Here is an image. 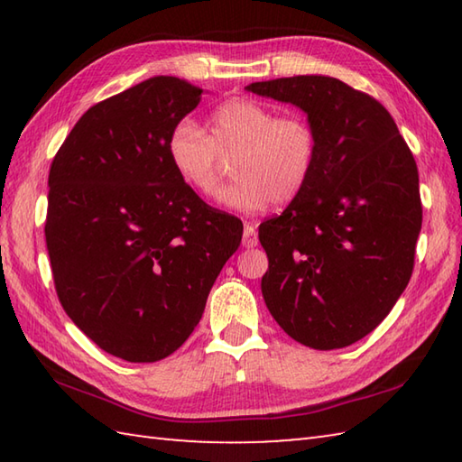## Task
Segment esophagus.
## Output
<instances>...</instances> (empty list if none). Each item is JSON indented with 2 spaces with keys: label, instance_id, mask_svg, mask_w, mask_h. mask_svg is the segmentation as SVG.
Here are the masks:
<instances>
[{
  "label": "esophagus",
  "instance_id": "1",
  "mask_svg": "<svg viewBox=\"0 0 462 462\" xmlns=\"http://www.w3.org/2000/svg\"><path fill=\"white\" fill-rule=\"evenodd\" d=\"M242 244L246 248H256L258 246V234H256V226L246 222L244 224V234H242Z\"/></svg>",
  "mask_w": 462,
  "mask_h": 462
}]
</instances>
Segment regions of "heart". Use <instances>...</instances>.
Wrapping results in <instances>:
<instances>
[{
  "mask_svg": "<svg viewBox=\"0 0 462 462\" xmlns=\"http://www.w3.org/2000/svg\"><path fill=\"white\" fill-rule=\"evenodd\" d=\"M166 152L179 179L202 196L218 184L220 154H236V179L216 192V204L256 214L270 202L290 204L306 189L318 161V134L301 115L276 116L258 101L230 99L208 116L206 133L190 119L176 123Z\"/></svg>",
  "mask_w": 462,
  "mask_h": 462,
  "instance_id": "obj_1",
  "label": "heart"
}]
</instances>
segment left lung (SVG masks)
I'll use <instances>...</instances> for the list:
<instances>
[{"mask_svg": "<svg viewBox=\"0 0 462 462\" xmlns=\"http://www.w3.org/2000/svg\"><path fill=\"white\" fill-rule=\"evenodd\" d=\"M246 91L298 106L318 134L306 189L260 224L263 301L303 346L347 347L387 318L413 272L423 222L415 159L385 106L333 77Z\"/></svg>", "mask_w": 462, "mask_h": 462, "instance_id": "left-lung-1", "label": "left lung"}]
</instances>
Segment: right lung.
I'll return each instance as SVG.
<instances>
[{
	"mask_svg": "<svg viewBox=\"0 0 462 462\" xmlns=\"http://www.w3.org/2000/svg\"><path fill=\"white\" fill-rule=\"evenodd\" d=\"M202 89L151 77L87 111L49 171L45 242L59 301L103 351L131 363L189 339L244 226L204 204L166 152Z\"/></svg>",
	"mask_w": 462,
	"mask_h": 462,
	"instance_id": "add662e5",
	"label": "right lung"
}]
</instances>
